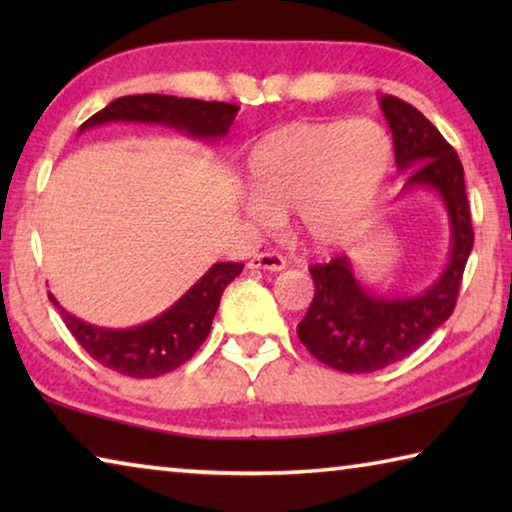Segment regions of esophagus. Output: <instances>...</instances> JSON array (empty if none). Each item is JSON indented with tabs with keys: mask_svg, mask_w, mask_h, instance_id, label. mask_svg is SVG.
<instances>
[{
	"mask_svg": "<svg viewBox=\"0 0 512 512\" xmlns=\"http://www.w3.org/2000/svg\"><path fill=\"white\" fill-rule=\"evenodd\" d=\"M284 266L287 262L277 253H257L248 262V268H253V271H282Z\"/></svg>",
	"mask_w": 512,
	"mask_h": 512,
	"instance_id": "34e87169",
	"label": "esophagus"
}]
</instances>
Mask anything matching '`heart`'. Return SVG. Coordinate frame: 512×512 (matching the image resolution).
Segmentation results:
<instances>
[{"instance_id":"1","label":"heart","mask_w":512,"mask_h":512,"mask_svg":"<svg viewBox=\"0 0 512 512\" xmlns=\"http://www.w3.org/2000/svg\"><path fill=\"white\" fill-rule=\"evenodd\" d=\"M391 167L393 140L377 121H296L250 149L248 210L262 223L298 210L311 248H343L366 230Z\"/></svg>"}]
</instances>
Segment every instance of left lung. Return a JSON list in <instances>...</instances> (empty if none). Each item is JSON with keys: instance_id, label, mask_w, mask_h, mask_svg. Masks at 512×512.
<instances>
[{"instance_id": "1", "label": "left lung", "mask_w": 512, "mask_h": 512, "mask_svg": "<svg viewBox=\"0 0 512 512\" xmlns=\"http://www.w3.org/2000/svg\"><path fill=\"white\" fill-rule=\"evenodd\" d=\"M393 131L395 164L409 173L402 196L429 189L449 219V255L427 289L411 296H381L361 282L348 255L311 266L314 300L298 323V339L325 366L341 372H375L402 361L452 316L474 232L463 164L431 121L391 94L379 97Z\"/></svg>"}]
</instances>
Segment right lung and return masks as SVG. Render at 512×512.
Masks as SVG:
<instances>
[{
	"label": "right lung",
	"mask_w": 512,
	"mask_h": 512,
	"mask_svg": "<svg viewBox=\"0 0 512 512\" xmlns=\"http://www.w3.org/2000/svg\"><path fill=\"white\" fill-rule=\"evenodd\" d=\"M239 108L235 103L178 99L167 94H133L119 97L81 124V133L110 121L160 124L176 128L198 142L214 144L228 135ZM244 271L241 262H216L187 289L169 309L142 325L112 329L90 325L69 314L49 293L51 305L63 316L65 325L81 348L101 366L135 379L160 377L176 370L201 348L212 329L221 296L228 284Z\"/></svg>",
	"instance_id": "obj_1"
}]
</instances>
